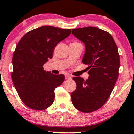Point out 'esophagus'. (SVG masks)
Wrapping results in <instances>:
<instances>
[{"label": "esophagus", "instance_id": "1", "mask_svg": "<svg viewBox=\"0 0 134 134\" xmlns=\"http://www.w3.org/2000/svg\"><path fill=\"white\" fill-rule=\"evenodd\" d=\"M65 79H71V76L69 75H66Z\"/></svg>", "mask_w": 134, "mask_h": 134}]
</instances>
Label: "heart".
<instances>
[{"mask_svg":"<svg viewBox=\"0 0 134 134\" xmlns=\"http://www.w3.org/2000/svg\"><path fill=\"white\" fill-rule=\"evenodd\" d=\"M77 43V42H73V43Z\"/></svg>","mask_w":134,"mask_h":134,"instance_id":"heart-1","label":"heart"}]
</instances>
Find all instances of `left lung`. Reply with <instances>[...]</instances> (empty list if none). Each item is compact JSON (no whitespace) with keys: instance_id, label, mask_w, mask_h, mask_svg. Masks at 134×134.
I'll list each match as a JSON object with an SVG mask.
<instances>
[{"instance_id":"left-lung-1","label":"left lung","mask_w":134,"mask_h":134,"mask_svg":"<svg viewBox=\"0 0 134 134\" xmlns=\"http://www.w3.org/2000/svg\"><path fill=\"white\" fill-rule=\"evenodd\" d=\"M72 33L85 44L82 63L88 66L90 76L86 80L73 77L77 88L71 101L79 111L91 113L105 104L114 87L120 66L118 50L113 36L97 27L73 29Z\"/></svg>"}]
</instances>
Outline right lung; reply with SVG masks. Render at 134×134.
Returning <instances> with one entry per match:
<instances>
[{
  "mask_svg": "<svg viewBox=\"0 0 134 134\" xmlns=\"http://www.w3.org/2000/svg\"><path fill=\"white\" fill-rule=\"evenodd\" d=\"M71 32V29L40 27L27 32L17 44L11 79L21 100L28 107L42 110L54 102V90L64 82V75L46 71L43 65L52 57L55 46Z\"/></svg>",
  "mask_w": 134,
  "mask_h": 134,
  "instance_id": "right-lung-1",
  "label": "right lung"
}]
</instances>
